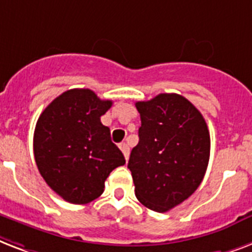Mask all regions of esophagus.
<instances>
[{
    "label": "esophagus",
    "mask_w": 252,
    "mask_h": 252,
    "mask_svg": "<svg viewBox=\"0 0 252 252\" xmlns=\"http://www.w3.org/2000/svg\"><path fill=\"white\" fill-rule=\"evenodd\" d=\"M120 148H121V151H122V154H124L125 158L127 160L128 155H130V148H128V146L126 144V143H121Z\"/></svg>",
    "instance_id": "esophagus-1"
}]
</instances>
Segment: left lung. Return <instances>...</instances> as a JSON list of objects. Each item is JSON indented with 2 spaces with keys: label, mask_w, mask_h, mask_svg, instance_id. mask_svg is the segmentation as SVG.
Returning <instances> with one entry per match:
<instances>
[{
  "label": "left lung",
  "mask_w": 252,
  "mask_h": 252,
  "mask_svg": "<svg viewBox=\"0 0 252 252\" xmlns=\"http://www.w3.org/2000/svg\"><path fill=\"white\" fill-rule=\"evenodd\" d=\"M139 143L127 168L138 200L155 212H166L194 194L209 161L211 139L202 113L177 94L138 101Z\"/></svg>",
  "instance_id": "left-lung-1"
}]
</instances>
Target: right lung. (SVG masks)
Here are the masks:
<instances>
[{
	"mask_svg": "<svg viewBox=\"0 0 252 252\" xmlns=\"http://www.w3.org/2000/svg\"><path fill=\"white\" fill-rule=\"evenodd\" d=\"M112 104L88 88H74L54 98L36 122L37 169L66 202L87 204L98 198L110 172L126 162L100 121Z\"/></svg>",
	"mask_w": 252,
	"mask_h": 252,
	"instance_id": "1",
	"label": "right lung"
}]
</instances>
